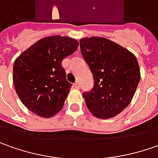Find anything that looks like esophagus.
<instances>
[{"instance_id":"esophagus-1","label":"esophagus","mask_w":158,"mask_h":158,"mask_svg":"<svg viewBox=\"0 0 158 158\" xmlns=\"http://www.w3.org/2000/svg\"><path fill=\"white\" fill-rule=\"evenodd\" d=\"M73 86L76 88V89H79V86H80V85H79V81H77V82H75L73 85Z\"/></svg>"}]
</instances>
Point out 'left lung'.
I'll use <instances>...</instances> for the list:
<instances>
[{
  "label": "left lung",
  "instance_id": "1",
  "mask_svg": "<svg viewBox=\"0 0 158 158\" xmlns=\"http://www.w3.org/2000/svg\"><path fill=\"white\" fill-rule=\"evenodd\" d=\"M80 51L94 76V87L84 93L89 111L109 119L129 105L140 81L139 64L132 52L105 37L79 40Z\"/></svg>",
  "mask_w": 158,
  "mask_h": 158
}]
</instances>
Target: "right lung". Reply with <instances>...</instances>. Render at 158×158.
<instances>
[{"instance_id": "1", "label": "right lung", "mask_w": 158, "mask_h": 158, "mask_svg": "<svg viewBox=\"0 0 158 158\" xmlns=\"http://www.w3.org/2000/svg\"><path fill=\"white\" fill-rule=\"evenodd\" d=\"M79 42L68 36L44 37L23 52L14 63L13 83L21 101L36 115L50 118L63 108L72 84L62 60Z\"/></svg>"}]
</instances>
